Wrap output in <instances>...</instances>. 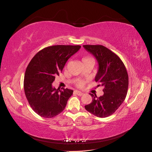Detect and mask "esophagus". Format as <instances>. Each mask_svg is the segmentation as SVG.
<instances>
[{
    "label": "esophagus",
    "mask_w": 152,
    "mask_h": 152,
    "mask_svg": "<svg viewBox=\"0 0 152 152\" xmlns=\"http://www.w3.org/2000/svg\"><path fill=\"white\" fill-rule=\"evenodd\" d=\"M75 93L76 94H77L78 96H82V95H83L84 94L83 93H82V92H80V91H75Z\"/></svg>",
    "instance_id": "1"
}]
</instances>
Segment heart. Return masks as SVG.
<instances>
[{"label": "heart", "mask_w": 152, "mask_h": 152, "mask_svg": "<svg viewBox=\"0 0 152 152\" xmlns=\"http://www.w3.org/2000/svg\"><path fill=\"white\" fill-rule=\"evenodd\" d=\"M91 59V58H85L83 59V61L84 60H86V59ZM76 86L77 87H82L84 86V82L83 81H81V80H78L77 82H76Z\"/></svg>", "instance_id": "heart-1"}]
</instances>
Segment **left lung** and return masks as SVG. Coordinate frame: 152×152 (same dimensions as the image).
Returning a JSON list of instances; mask_svg holds the SVG:
<instances>
[{
    "label": "left lung",
    "mask_w": 152,
    "mask_h": 152,
    "mask_svg": "<svg viewBox=\"0 0 152 152\" xmlns=\"http://www.w3.org/2000/svg\"><path fill=\"white\" fill-rule=\"evenodd\" d=\"M83 47L95 57L98 70L95 81L104 87L103 96L91 94L92 102L85 108L94 115L104 118L111 115L125 100L129 77L125 65L116 54L102 45H84Z\"/></svg>",
    "instance_id": "left-lung-1"
}]
</instances>
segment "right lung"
Returning <instances> with one entry per match:
<instances>
[{
  "instance_id": "add662e5",
  "label": "right lung",
  "mask_w": 152,
  "mask_h": 152,
  "mask_svg": "<svg viewBox=\"0 0 152 152\" xmlns=\"http://www.w3.org/2000/svg\"><path fill=\"white\" fill-rule=\"evenodd\" d=\"M80 45H57L37 53L29 63L25 74L24 91L31 108L44 118H53L65 108L73 90L53 87L68 59Z\"/></svg>"
}]
</instances>
